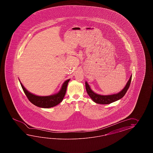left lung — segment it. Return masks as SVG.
Returning a JSON list of instances; mask_svg holds the SVG:
<instances>
[{
  "label": "left lung",
  "instance_id": "1",
  "mask_svg": "<svg viewBox=\"0 0 153 153\" xmlns=\"http://www.w3.org/2000/svg\"><path fill=\"white\" fill-rule=\"evenodd\" d=\"M131 79H132V75H131L130 79L126 85V86H125V88L120 92H119V93L116 94H111V95H101V94H97L91 90L90 86H89V85L88 84L87 81L85 82L86 90L88 96L95 103L98 104H110L111 103L117 101L124 97L125 94H126L127 90L130 87Z\"/></svg>",
  "mask_w": 153,
  "mask_h": 153
}]
</instances>
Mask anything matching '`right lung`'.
Masks as SVG:
<instances>
[{"instance_id":"obj_1","label":"right lung","mask_w":153,"mask_h":153,"mask_svg":"<svg viewBox=\"0 0 153 153\" xmlns=\"http://www.w3.org/2000/svg\"><path fill=\"white\" fill-rule=\"evenodd\" d=\"M69 80L70 79H68L64 82L62 85V88L58 93L48 96H39L33 94L26 90L22 83L20 82V84L26 96L32 104L39 107L49 108L55 107L62 102L65 96L67 85Z\"/></svg>"}]
</instances>
